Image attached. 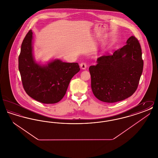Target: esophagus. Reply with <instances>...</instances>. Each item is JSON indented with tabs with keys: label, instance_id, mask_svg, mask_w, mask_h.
I'll return each mask as SVG.
<instances>
[{
	"label": "esophagus",
	"instance_id": "esophagus-1",
	"mask_svg": "<svg viewBox=\"0 0 158 158\" xmlns=\"http://www.w3.org/2000/svg\"><path fill=\"white\" fill-rule=\"evenodd\" d=\"M80 66H81V68L82 69H86V63H85V62H82V63H81V64H80Z\"/></svg>",
	"mask_w": 158,
	"mask_h": 158
}]
</instances>
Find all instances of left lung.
<instances>
[{"label": "left lung", "mask_w": 158, "mask_h": 158, "mask_svg": "<svg viewBox=\"0 0 158 158\" xmlns=\"http://www.w3.org/2000/svg\"><path fill=\"white\" fill-rule=\"evenodd\" d=\"M126 43L113 54L99 57L97 64L89 68L92 90L102 102L123 101L131 97L138 87L143 69L141 47L133 35Z\"/></svg>", "instance_id": "8db88e82"}]
</instances>
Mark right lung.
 Instances as JSON below:
<instances>
[{"label": "right lung", "instance_id": "obj_1", "mask_svg": "<svg viewBox=\"0 0 158 158\" xmlns=\"http://www.w3.org/2000/svg\"><path fill=\"white\" fill-rule=\"evenodd\" d=\"M32 32L27 34L18 58L23 87L32 98L43 104H55L66 94L73 76L80 70L77 63H65L56 59L41 66L32 54Z\"/></svg>", "mask_w": 158, "mask_h": 158}]
</instances>
